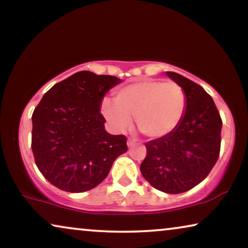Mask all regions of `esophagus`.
Listing matches in <instances>:
<instances>
[{"mask_svg": "<svg viewBox=\"0 0 248 248\" xmlns=\"http://www.w3.org/2000/svg\"><path fill=\"white\" fill-rule=\"evenodd\" d=\"M137 142H138V139H135V138H128V140H127L128 148H131L132 145H134L135 143H137Z\"/></svg>", "mask_w": 248, "mask_h": 248, "instance_id": "1", "label": "esophagus"}]
</instances>
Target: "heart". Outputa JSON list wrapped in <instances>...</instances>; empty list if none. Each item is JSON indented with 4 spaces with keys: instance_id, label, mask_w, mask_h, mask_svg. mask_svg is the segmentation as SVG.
Returning <instances> with one entry per match:
<instances>
[{
    "instance_id": "obj_1",
    "label": "heart",
    "mask_w": 248,
    "mask_h": 248,
    "mask_svg": "<svg viewBox=\"0 0 248 248\" xmlns=\"http://www.w3.org/2000/svg\"><path fill=\"white\" fill-rule=\"evenodd\" d=\"M187 97L181 84L157 79H143L121 88L115 103L101 104L104 117L117 130L130 126L135 117L139 131L150 139L170 134L184 117Z\"/></svg>"
}]
</instances>
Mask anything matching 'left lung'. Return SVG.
Wrapping results in <instances>:
<instances>
[{
  "label": "left lung",
  "mask_w": 248,
  "mask_h": 248,
  "mask_svg": "<svg viewBox=\"0 0 248 248\" xmlns=\"http://www.w3.org/2000/svg\"><path fill=\"white\" fill-rule=\"evenodd\" d=\"M167 76L185 90L186 113L170 134L145 143L147 155L140 170L155 188L179 194L200 184L216 165L222 120L215 101L201 86L178 73L167 72Z\"/></svg>",
  "instance_id": "1"
}]
</instances>
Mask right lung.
<instances>
[{"label":"right lung","instance_id":"right-lung-1","mask_svg":"<svg viewBox=\"0 0 248 248\" xmlns=\"http://www.w3.org/2000/svg\"><path fill=\"white\" fill-rule=\"evenodd\" d=\"M122 81L80 71L53 86L32 113L31 149L44 177L55 187L81 193L106 178L126 137L105 130L103 97Z\"/></svg>","mask_w":248,"mask_h":248}]
</instances>
